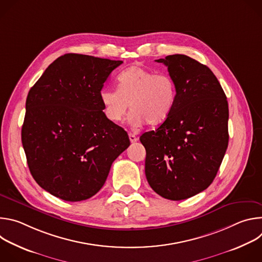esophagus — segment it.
<instances>
[{
	"mask_svg": "<svg viewBox=\"0 0 262 262\" xmlns=\"http://www.w3.org/2000/svg\"><path fill=\"white\" fill-rule=\"evenodd\" d=\"M128 137H129V141H130L132 143H136V142L138 141V138H137L134 134H129Z\"/></svg>",
	"mask_w": 262,
	"mask_h": 262,
	"instance_id": "esophagus-1",
	"label": "esophagus"
}]
</instances>
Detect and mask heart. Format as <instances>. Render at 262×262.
<instances>
[{"instance_id": "obj_1", "label": "heart", "mask_w": 262, "mask_h": 262, "mask_svg": "<svg viewBox=\"0 0 262 262\" xmlns=\"http://www.w3.org/2000/svg\"><path fill=\"white\" fill-rule=\"evenodd\" d=\"M176 94L175 82L169 74L136 65L119 74L117 90L101 89L99 101L111 123L122 122L130 106L128 122L133 126L140 127L145 123L158 126L171 115Z\"/></svg>"}]
</instances>
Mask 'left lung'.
Here are the masks:
<instances>
[{
    "label": "left lung",
    "mask_w": 262,
    "mask_h": 262,
    "mask_svg": "<svg viewBox=\"0 0 262 262\" xmlns=\"http://www.w3.org/2000/svg\"><path fill=\"white\" fill-rule=\"evenodd\" d=\"M156 61L168 67L177 94L169 118L140 137L145 174L157 194L178 201L213 181L228 147V101L206 65L179 54Z\"/></svg>",
    "instance_id": "obj_1"
}]
</instances>
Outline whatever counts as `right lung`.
Listing matches in <instances>:
<instances>
[{"label": "right lung", "mask_w": 262, "mask_h": 262, "mask_svg": "<svg viewBox=\"0 0 262 262\" xmlns=\"http://www.w3.org/2000/svg\"><path fill=\"white\" fill-rule=\"evenodd\" d=\"M122 61L80 54L56 59L30 89L21 143L30 172L65 201L94 196L113 162L130 145L103 115L99 91Z\"/></svg>", "instance_id": "add662e5"}]
</instances>
